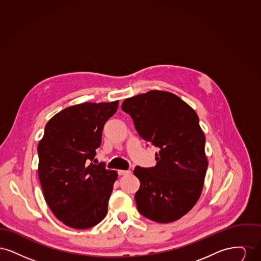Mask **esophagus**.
Masks as SVG:
<instances>
[{
  "mask_svg": "<svg viewBox=\"0 0 261 261\" xmlns=\"http://www.w3.org/2000/svg\"><path fill=\"white\" fill-rule=\"evenodd\" d=\"M130 173H131L130 170H122V169H119V170H118V174H119L120 176H124V175H128V174Z\"/></svg>",
  "mask_w": 261,
  "mask_h": 261,
  "instance_id": "obj_1",
  "label": "esophagus"
}]
</instances>
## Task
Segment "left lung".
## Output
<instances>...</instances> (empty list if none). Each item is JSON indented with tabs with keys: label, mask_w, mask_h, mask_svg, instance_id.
I'll return each mask as SVG.
<instances>
[{
	"label": "left lung",
	"mask_w": 261,
	"mask_h": 261,
	"mask_svg": "<svg viewBox=\"0 0 261 261\" xmlns=\"http://www.w3.org/2000/svg\"><path fill=\"white\" fill-rule=\"evenodd\" d=\"M121 109L141 138L159 148L154 167L134 169L137 208L154 222H174L194 207L204 184L208 162L199 116L178 96L159 90L125 99Z\"/></svg>",
	"instance_id": "8db88e82"
}]
</instances>
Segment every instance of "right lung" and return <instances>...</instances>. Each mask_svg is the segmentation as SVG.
Returning a JSON list of instances; mask_svg holds the SVG:
<instances>
[{
	"label": "right lung",
	"mask_w": 261,
	"mask_h": 261,
	"mask_svg": "<svg viewBox=\"0 0 261 261\" xmlns=\"http://www.w3.org/2000/svg\"><path fill=\"white\" fill-rule=\"evenodd\" d=\"M118 100L82 102L55 114L38 144V176L54 215L74 229L99 224L108 213L117 172L92 162L105 123Z\"/></svg>",
	"instance_id": "obj_1"
}]
</instances>
